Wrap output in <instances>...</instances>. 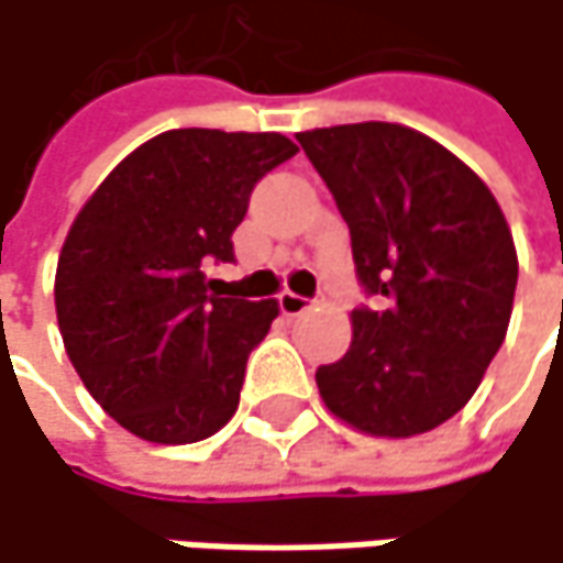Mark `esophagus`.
Listing matches in <instances>:
<instances>
[{"instance_id": "obj_1", "label": "esophagus", "mask_w": 563, "mask_h": 563, "mask_svg": "<svg viewBox=\"0 0 563 563\" xmlns=\"http://www.w3.org/2000/svg\"><path fill=\"white\" fill-rule=\"evenodd\" d=\"M313 307L310 297H300V294H279V313L284 317H300Z\"/></svg>"}]
</instances>
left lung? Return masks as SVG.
I'll use <instances>...</instances> for the list:
<instances>
[{
    "label": "left lung",
    "mask_w": 563,
    "mask_h": 563,
    "mask_svg": "<svg viewBox=\"0 0 563 563\" xmlns=\"http://www.w3.org/2000/svg\"><path fill=\"white\" fill-rule=\"evenodd\" d=\"M353 240L376 307L353 310L343 360L317 369L333 416L409 439L452 419L505 343L518 253L508 220L439 141L389 121L297 134Z\"/></svg>",
    "instance_id": "8db88e82"
}]
</instances>
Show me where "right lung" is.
Wrapping results in <instances>:
<instances>
[{"instance_id":"right-lung-1","label":"right lung","mask_w":563,"mask_h":563,"mask_svg":"<svg viewBox=\"0 0 563 563\" xmlns=\"http://www.w3.org/2000/svg\"><path fill=\"white\" fill-rule=\"evenodd\" d=\"M300 147L284 134L177 128L131 151L75 217L55 273L65 353L131 435L187 445L230 422L246 356L276 300H236L207 269L263 174Z\"/></svg>"}]
</instances>
